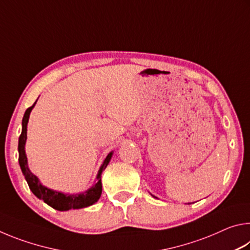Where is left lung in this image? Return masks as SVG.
<instances>
[{
    "instance_id": "left-lung-1",
    "label": "left lung",
    "mask_w": 250,
    "mask_h": 250,
    "mask_svg": "<svg viewBox=\"0 0 250 250\" xmlns=\"http://www.w3.org/2000/svg\"><path fill=\"white\" fill-rule=\"evenodd\" d=\"M152 196H153V197H155V196H154V195H152ZM155 198H158V197H155Z\"/></svg>"
}]
</instances>
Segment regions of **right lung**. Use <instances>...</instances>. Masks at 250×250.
Returning <instances> with one entry per match:
<instances>
[{"label": "right lung", "mask_w": 250, "mask_h": 250, "mask_svg": "<svg viewBox=\"0 0 250 250\" xmlns=\"http://www.w3.org/2000/svg\"><path fill=\"white\" fill-rule=\"evenodd\" d=\"M36 101L34 103L32 107H29L24 113V117L22 120V133H21L19 138V163L25 180H26L27 184L29 186V188H31V191L37 198L44 201L46 204L49 205L50 207H53V208L61 211L69 210V209H79V208H83V207L94 205L95 203L98 202V200L101 196V192H103L101 173H103V171L109 164L110 160H111L113 155V151L110 152V153L105 156L103 164H101L99 167L98 173H97L94 185L88 189H86V191H83L82 193L69 194V193L55 191V189L46 188L45 185L41 183L39 177H37L35 174H33L31 170H29L26 152H25V143H26V139H27V124H28L29 115H31V111L33 110V108L35 107Z\"/></svg>", "instance_id": "add662e5"}]
</instances>
